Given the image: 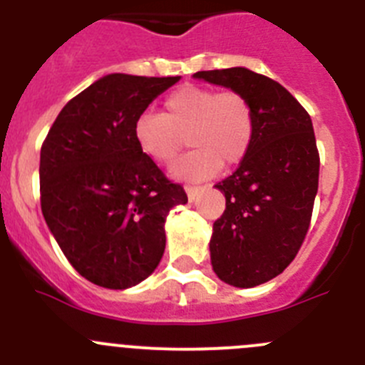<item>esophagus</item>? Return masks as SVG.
<instances>
[{"label":"esophagus","instance_id":"esophagus-1","mask_svg":"<svg viewBox=\"0 0 365 365\" xmlns=\"http://www.w3.org/2000/svg\"><path fill=\"white\" fill-rule=\"evenodd\" d=\"M185 192H187V198H189V202H194V200L198 198V194L202 192V187L187 185V187H185Z\"/></svg>","mask_w":365,"mask_h":365}]
</instances>
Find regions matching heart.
<instances>
[{"instance_id": "b5f03b06", "label": "heart", "mask_w": 365, "mask_h": 365, "mask_svg": "<svg viewBox=\"0 0 365 365\" xmlns=\"http://www.w3.org/2000/svg\"><path fill=\"white\" fill-rule=\"evenodd\" d=\"M165 115L142 111L133 124L136 145L158 163L178 155L183 136L194 149L173 163L171 175L187 182L214 176L227 165L240 163L254 140L255 118L250 102L240 91L212 88H176L165 97Z\"/></svg>"}]
</instances>
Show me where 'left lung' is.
Here are the masks:
<instances>
[{"mask_svg":"<svg viewBox=\"0 0 365 365\" xmlns=\"http://www.w3.org/2000/svg\"><path fill=\"white\" fill-rule=\"evenodd\" d=\"M192 77L240 91L254 110L247 156L236 173L214 185L227 203L209 243L217 277L236 288H254L284 272L308 232L319 189L312 118L286 88L248 68Z\"/></svg>","mask_w":365,"mask_h":365,"instance_id":"1","label":"left lung"}]
</instances>
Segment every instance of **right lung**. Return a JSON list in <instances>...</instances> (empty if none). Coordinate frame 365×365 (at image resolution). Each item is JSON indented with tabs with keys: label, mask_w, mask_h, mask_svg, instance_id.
<instances>
[{
	"label": "right lung",
	"mask_w": 365,
	"mask_h": 365,
	"mask_svg": "<svg viewBox=\"0 0 365 365\" xmlns=\"http://www.w3.org/2000/svg\"><path fill=\"white\" fill-rule=\"evenodd\" d=\"M180 77L110 73L71 98L41 148V210L66 259L93 284L125 290L155 272L165 217L187 203L133 136L135 118Z\"/></svg>",
	"instance_id": "add662e5"
}]
</instances>
